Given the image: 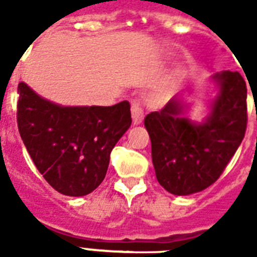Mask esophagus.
Listing matches in <instances>:
<instances>
[{
  "label": "esophagus",
  "instance_id": "34e87169",
  "mask_svg": "<svg viewBox=\"0 0 257 257\" xmlns=\"http://www.w3.org/2000/svg\"><path fill=\"white\" fill-rule=\"evenodd\" d=\"M132 119H134L135 125H139L143 122V118H145V111H143V107L140 104V101L132 100Z\"/></svg>",
  "mask_w": 257,
  "mask_h": 257
}]
</instances>
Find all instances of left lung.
<instances>
[{
	"instance_id": "8db88e82",
	"label": "left lung",
	"mask_w": 257,
	"mask_h": 257,
	"mask_svg": "<svg viewBox=\"0 0 257 257\" xmlns=\"http://www.w3.org/2000/svg\"><path fill=\"white\" fill-rule=\"evenodd\" d=\"M212 79L219 92L202 122L183 117L187 106L178 96L145 118L157 180L175 195L198 193L215 183L245 136L248 108L242 75L226 70Z\"/></svg>"
}]
</instances>
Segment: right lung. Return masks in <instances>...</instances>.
Wrapping results in <instances>:
<instances>
[{
	"instance_id": "obj_1",
	"label": "right lung",
	"mask_w": 257,
	"mask_h": 257,
	"mask_svg": "<svg viewBox=\"0 0 257 257\" xmlns=\"http://www.w3.org/2000/svg\"><path fill=\"white\" fill-rule=\"evenodd\" d=\"M18 128L37 169L64 195L92 193L114 146L132 123L129 101L110 107L59 106L20 82Z\"/></svg>"
}]
</instances>
